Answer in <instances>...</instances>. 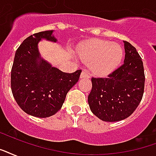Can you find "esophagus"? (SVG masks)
Returning a JSON list of instances; mask_svg holds the SVG:
<instances>
[{"label": "esophagus", "mask_w": 156, "mask_h": 156, "mask_svg": "<svg viewBox=\"0 0 156 156\" xmlns=\"http://www.w3.org/2000/svg\"><path fill=\"white\" fill-rule=\"evenodd\" d=\"M80 78H90V75H89V73L86 71H83L82 73H81L80 75Z\"/></svg>", "instance_id": "esophagus-1"}]
</instances>
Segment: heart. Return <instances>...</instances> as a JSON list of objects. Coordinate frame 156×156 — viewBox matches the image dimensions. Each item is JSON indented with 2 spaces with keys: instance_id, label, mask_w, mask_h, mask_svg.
<instances>
[{
  "instance_id": "obj_1",
  "label": "heart",
  "mask_w": 156,
  "mask_h": 156,
  "mask_svg": "<svg viewBox=\"0 0 156 156\" xmlns=\"http://www.w3.org/2000/svg\"><path fill=\"white\" fill-rule=\"evenodd\" d=\"M78 56L88 65L95 75L105 76L112 73L120 65L123 49L119 43L105 40H92L79 47Z\"/></svg>"
}]
</instances>
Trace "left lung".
<instances>
[{"instance_id": "left-lung-1", "label": "left lung", "mask_w": 156, "mask_h": 156, "mask_svg": "<svg viewBox=\"0 0 156 156\" xmlns=\"http://www.w3.org/2000/svg\"><path fill=\"white\" fill-rule=\"evenodd\" d=\"M123 43V65L108 78H91L90 110L105 122H117L129 117L140 104L144 92V68L141 56L129 42Z\"/></svg>"}]
</instances>
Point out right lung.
Listing matches in <instances>:
<instances>
[{
    "label": "right lung",
    "mask_w": 156,
    "mask_h": 156,
    "mask_svg": "<svg viewBox=\"0 0 156 156\" xmlns=\"http://www.w3.org/2000/svg\"><path fill=\"white\" fill-rule=\"evenodd\" d=\"M53 33L54 30L44 31L27 37L15 52L12 66L14 98L24 112L34 117L47 118L56 114L82 72L64 73L41 56L39 41L56 42Z\"/></svg>",
    "instance_id": "add662e5"
}]
</instances>
